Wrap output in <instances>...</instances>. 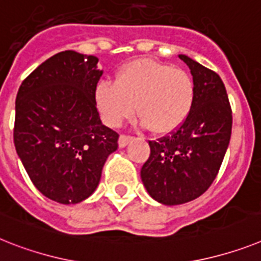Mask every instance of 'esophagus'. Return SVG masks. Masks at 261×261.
Returning a JSON list of instances; mask_svg holds the SVG:
<instances>
[{
  "instance_id": "1",
  "label": "esophagus",
  "mask_w": 261,
  "mask_h": 261,
  "mask_svg": "<svg viewBox=\"0 0 261 261\" xmlns=\"http://www.w3.org/2000/svg\"><path fill=\"white\" fill-rule=\"evenodd\" d=\"M134 138L131 137V135H124L122 134L119 137V141H118V144H119V147H126L127 144L130 143L131 141H133Z\"/></svg>"
}]
</instances>
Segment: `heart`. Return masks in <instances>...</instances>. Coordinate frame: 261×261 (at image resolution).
<instances>
[{"instance_id": "b5f03b06", "label": "heart", "mask_w": 261, "mask_h": 261, "mask_svg": "<svg viewBox=\"0 0 261 261\" xmlns=\"http://www.w3.org/2000/svg\"><path fill=\"white\" fill-rule=\"evenodd\" d=\"M195 102L187 70L152 60H137L119 70L115 83L95 87V105L106 124L118 127L134 114L154 134L166 135L185 123Z\"/></svg>"}]
</instances>
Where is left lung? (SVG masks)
I'll return each mask as SVG.
<instances>
[{"instance_id": "obj_1", "label": "left lung", "mask_w": 261, "mask_h": 261, "mask_svg": "<svg viewBox=\"0 0 261 261\" xmlns=\"http://www.w3.org/2000/svg\"><path fill=\"white\" fill-rule=\"evenodd\" d=\"M195 102L185 123L170 135L148 141L150 156L141 178L151 198L175 205L199 198L215 180L232 130V110L222 78L190 57Z\"/></svg>"}]
</instances>
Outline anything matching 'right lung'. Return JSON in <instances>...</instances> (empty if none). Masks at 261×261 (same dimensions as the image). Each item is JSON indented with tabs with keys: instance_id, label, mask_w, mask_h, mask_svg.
Masks as SVG:
<instances>
[{
	"instance_id": "right-lung-1",
	"label": "right lung",
	"mask_w": 261,
	"mask_h": 261,
	"mask_svg": "<svg viewBox=\"0 0 261 261\" xmlns=\"http://www.w3.org/2000/svg\"><path fill=\"white\" fill-rule=\"evenodd\" d=\"M98 58L61 51L26 76L15 98L14 146L46 198L75 204L95 191L119 134L102 124Z\"/></svg>"
}]
</instances>
